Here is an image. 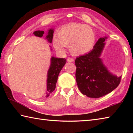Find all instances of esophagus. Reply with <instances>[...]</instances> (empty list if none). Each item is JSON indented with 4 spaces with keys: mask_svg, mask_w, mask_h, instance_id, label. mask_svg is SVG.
Masks as SVG:
<instances>
[{
    "mask_svg": "<svg viewBox=\"0 0 133 133\" xmlns=\"http://www.w3.org/2000/svg\"><path fill=\"white\" fill-rule=\"evenodd\" d=\"M67 61L68 62H74V59H73V58H72L69 57V58H67Z\"/></svg>",
    "mask_w": 133,
    "mask_h": 133,
    "instance_id": "1",
    "label": "esophagus"
}]
</instances>
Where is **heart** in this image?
Masks as SVG:
<instances>
[{"label": "heart", "instance_id": "heart-1", "mask_svg": "<svg viewBox=\"0 0 133 133\" xmlns=\"http://www.w3.org/2000/svg\"><path fill=\"white\" fill-rule=\"evenodd\" d=\"M58 40L53 44L56 50H63V46L69 47L74 56H81L93 50L96 43V35L90 27L84 24L73 23L62 27L57 32Z\"/></svg>", "mask_w": 133, "mask_h": 133}]
</instances>
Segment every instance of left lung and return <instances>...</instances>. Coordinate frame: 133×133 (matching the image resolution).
<instances>
[{
	"label": "left lung",
	"instance_id": "8db88e82",
	"mask_svg": "<svg viewBox=\"0 0 133 133\" xmlns=\"http://www.w3.org/2000/svg\"><path fill=\"white\" fill-rule=\"evenodd\" d=\"M107 37H100L90 52L75 60L76 82L83 94L99 98L110 93L120 84L121 76L109 71L100 58Z\"/></svg>",
	"mask_w": 133,
	"mask_h": 133
}]
</instances>
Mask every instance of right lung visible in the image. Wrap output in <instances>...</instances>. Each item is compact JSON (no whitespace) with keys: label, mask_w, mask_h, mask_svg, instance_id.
Masks as SVG:
<instances>
[{"label":"right lung","mask_w":133,"mask_h":133,"mask_svg":"<svg viewBox=\"0 0 133 133\" xmlns=\"http://www.w3.org/2000/svg\"><path fill=\"white\" fill-rule=\"evenodd\" d=\"M54 29H49L47 33L46 39L48 41L51 43L53 37ZM44 33V31L37 30L33 32V34L37 37H42ZM66 63V59L64 58H57L51 57L50 60V65L48 71L47 77V89H46V97L50 95L52 92L55 90L56 84L57 83L58 75L63 66Z\"/></svg>","instance_id":"1"}]
</instances>
